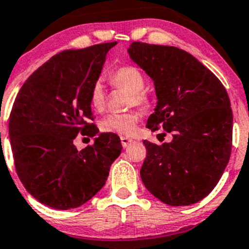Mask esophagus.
<instances>
[{"mask_svg": "<svg viewBox=\"0 0 249 249\" xmlns=\"http://www.w3.org/2000/svg\"><path fill=\"white\" fill-rule=\"evenodd\" d=\"M120 142H122L123 147H127L131 143H132L133 141H132V139L127 138V137H120Z\"/></svg>", "mask_w": 249, "mask_h": 249, "instance_id": "1", "label": "esophagus"}]
</instances>
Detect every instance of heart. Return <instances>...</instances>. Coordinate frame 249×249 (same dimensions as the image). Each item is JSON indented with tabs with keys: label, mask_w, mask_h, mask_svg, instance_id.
<instances>
[{
	"label": "heart",
	"mask_w": 249,
	"mask_h": 249,
	"mask_svg": "<svg viewBox=\"0 0 249 249\" xmlns=\"http://www.w3.org/2000/svg\"><path fill=\"white\" fill-rule=\"evenodd\" d=\"M110 84L117 89H125L130 93L127 104L130 106L139 105L147 107L151 103L150 94L144 89L145 78L144 74L133 66H123L110 74ZM89 103L95 111H102L105 107L106 94L102 80H97L92 85L89 91ZM139 120L137 111H129L125 113H111L100 123V129L104 132L116 135L130 136L135 132Z\"/></svg>",
	"instance_id": "obj_1"
}]
</instances>
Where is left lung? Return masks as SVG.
Here are the masks:
<instances>
[{
  "label": "left lung",
  "instance_id": "1",
  "mask_svg": "<svg viewBox=\"0 0 249 249\" xmlns=\"http://www.w3.org/2000/svg\"><path fill=\"white\" fill-rule=\"evenodd\" d=\"M129 55L154 80L157 105L147 119L173 141H144V185L169 206H189L206 197L229 162L233 112L216 75L188 52L174 46L132 42Z\"/></svg>",
  "mask_w": 249,
  "mask_h": 249
}]
</instances>
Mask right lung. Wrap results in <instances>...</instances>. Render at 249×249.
I'll return each mask as SVG.
<instances>
[{
    "label": "right lung",
    "mask_w": 249,
    "mask_h": 249,
    "mask_svg": "<svg viewBox=\"0 0 249 249\" xmlns=\"http://www.w3.org/2000/svg\"><path fill=\"white\" fill-rule=\"evenodd\" d=\"M117 42L68 49L52 56L26 80L14 102L9 138L16 173L27 191L51 208H78L98 193L122 152L114 133H99L89 91ZM80 132L96 136L78 152Z\"/></svg>",
    "instance_id": "obj_1"
}]
</instances>
